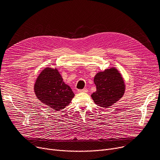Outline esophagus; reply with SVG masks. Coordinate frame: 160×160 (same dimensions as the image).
<instances>
[{
    "label": "esophagus",
    "instance_id": "1",
    "mask_svg": "<svg viewBox=\"0 0 160 160\" xmlns=\"http://www.w3.org/2000/svg\"><path fill=\"white\" fill-rule=\"evenodd\" d=\"M78 93H87L88 92V89H78Z\"/></svg>",
    "mask_w": 160,
    "mask_h": 160
}]
</instances>
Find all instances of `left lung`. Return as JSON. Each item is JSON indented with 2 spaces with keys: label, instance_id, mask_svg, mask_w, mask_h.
I'll return each instance as SVG.
<instances>
[{
  "label": "left lung",
  "instance_id": "left-lung-1",
  "mask_svg": "<svg viewBox=\"0 0 160 160\" xmlns=\"http://www.w3.org/2000/svg\"><path fill=\"white\" fill-rule=\"evenodd\" d=\"M97 91L91 95L95 103L108 108L123 96L125 85L121 74L114 67L98 72L94 78Z\"/></svg>",
  "mask_w": 160,
  "mask_h": 160
}]
</instances>
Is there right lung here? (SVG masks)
Here are the masks:
<instances>
[{
  "label": "right lung",
  "mask_w": 160,
  "mask_h": 160,
  "mask_svg": "<svg viewBox=\"0 0 160 160\" xmlns=\"http://www.w3.org/2000/svg\"><path fill=\"white\" fill-rule=\"evenodd\" d=\"M34 91L41 102L56 111L63 110L71 102L74 94L65 84L57 69L47 67L42 71L34 85Z\"/></svg>",
  "instance_id": "add662e5"
}]
</instances>
